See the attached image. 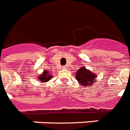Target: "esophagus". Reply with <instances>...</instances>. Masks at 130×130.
<instances>
[{
  "mask_svg": "<svg viewBox=\"0 0 130 130\" xmlns=\"http://www.w3.org/2000/svg\"><path fill=\"white\" fill-rule=\"evenodd\" d=\"M66 68H67V67H66V66H63V68H64V69H66Z\"/></svg>",
  "mask_w": 130,
  "mask_h": 130,
  "instance_id": "34e87169",
  "label": "esophagus"
}]
</instances>
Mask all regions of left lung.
Here are the masks:
<instances>
[{
	"label": "left lung",
	"mask_w": 130,
	"mask_h": 130,
	"mask_svg": "<svg viewBox=\"0 0 130 130\" xmlns=\"http://www.w3.org/2000/svg\"><path fill=\"white\" fill-rule=\"evenodd\" d=\"M96 77L93 72L87 70L85 67H82L76 74V78L78 83L83 86H90L93 84L94 79Z\"/></svg>",
	"instance_id": "1"
}]
</instances>
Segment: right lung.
I'll return each mask as SVG.
<instances>
[{"instance_id":"right-lung-1","label":"right lung","mask_w":130,"mask_h":130,"mask_svg":"<svg viewBox=\"0 0 130 130\" xmlns=\"http://www.w3.org/2000/svg\"><path fill=\"white\" fill-rule=\"evenodd\" d=\"M52 76H51V74H49V72L44 71L41 76H39V80H40L41 82H47L48 80L52 78Z\"/></svg>"}]
</instances>
